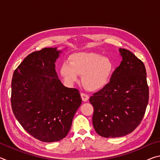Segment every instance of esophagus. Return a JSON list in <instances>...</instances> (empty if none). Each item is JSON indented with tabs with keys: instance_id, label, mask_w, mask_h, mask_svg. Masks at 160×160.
<instances>
[{
	"instance_id": "obj_1",
	"label": "esophagus",
	"mask_w": 160,
	"mask_h": 160,
	"mask_svg": "<svg viewBox=\"0 0 160 160\" xmlns=\"http://www.w3.org/2000/svg\"><path fill=\"white\" fill-rule=\"evenodd\" d=\"M81 98H82V100L83 102H87L89 99V96L88 94H86L85 93H81L80 94Z\"/></svg>"
}]
</instances>
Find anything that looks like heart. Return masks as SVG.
I'll use <instances>...</instances> for the list:
<instances>
[{
    "mask_svg": "<svg viewBox=\"0 0 160 160\" xmlns=\"http://www.w3.org/2000/svg\"><path fill=\"white\" fill-rule=\"evenodd\" d=\"M113 72L110 59L94 53H76L64 62L60 73L68 85H73L82 75V82L87 90L96 92L102 90L109 83Z\"/></svg>",
    "mask_w": 160,
    "mask_h": 160,
    "instance_id": "b5f03b06",
    "label": "heart"
}]
</instances>
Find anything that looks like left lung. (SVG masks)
I'll return each mask as SVG.
<instances>
[{"instance_id":"obj_1","label":"left lung","mask_w":160,"mask_h":160,"mask_svg":"<svg viewBox=\"0 0 160 160\" xmlns=\"http://www.w3.org/2000/svg\"><path fill=\"white\" fill-rule=\"evenodd\" d=\"M119 53L122 61L110 82L90 98L94 107V128L104 138L131 133L141 122L148 104L144 63L125 48H119Z\"/></svg>"}]
</instances>
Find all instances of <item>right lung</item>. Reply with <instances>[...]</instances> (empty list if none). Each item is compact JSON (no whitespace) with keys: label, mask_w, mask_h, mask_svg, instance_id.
<instances>
[{"label":"right lung","mask_w":160,"mask_h":160,"mask_svg":"<svg viewBox=\"0 0 160 160\" xmlns=\"http://www.w3.org/2000/svg\"><path fill=\"white\" fill-rule=\"evenodd\" d=\"M61 52L56 47L34 51L12 75L13 113L28 133L45 142L66 136L82 103L79 91L66 88L58 79L55 63Z\"/></svg>","instance_id":"right-lung-1"}]
</instances>
